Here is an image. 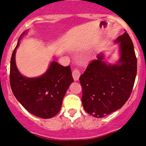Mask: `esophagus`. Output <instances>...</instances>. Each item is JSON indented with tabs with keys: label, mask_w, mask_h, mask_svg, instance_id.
<instances>
[{
	"label": "esophagus",
	"mask_w": 146,
	"mask_h": 146,
	"mask_svg": "<svg viewBox=\"0 0 146 146\" xmlns=\"http://www.w3.org/2000/svg\"><path fill=\"white\" fill-rule=\"evenodd\" d=\"M72 76H73V78H74V81H77L79 80V77L80 76V71L77 69H74L72 72Z\"/></svg>",
	"instance_id": "obj_1"
}]
</instances>
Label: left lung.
<instances>
[{"mask_svg":"<svg viewBox=\"0 0 146 146\" xmlns=\"http://www.w3.org/2000/svg\"><path fill=\"white\" fill-rule=\"evenodd\" d=\"M115 42L118 44L120 52L116 64H108L99 53L80 77L83 108L96 118L120 109L129 98L135 83L137 58L132 41L125 32Z\"/></svg>","mask_w":146,"mask_h":146,"instance_id":"8db88e82","label":"left lung"}]
</instances>
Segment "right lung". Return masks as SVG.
<instances>
[{"mask_svg": "<svg viewBox=\"0 0 146 146\" xmlns=\"http://www.w3.org/2000/svg\"><path fill=\"white\" fill-rule=\"evenodd\" d=\"M27 33L23 32L13 51L10 63V85L18 102L35 116L50 118L60 110L67 89L74 82L69 66H63L52 60L48 69L42 76L33 78L20 74L15 61L17 48Z\"/></svg>", "mask_w": 146, "mask_h": 146, "instance_id": "add662e5", "label": "right lung"}]
</instances>
